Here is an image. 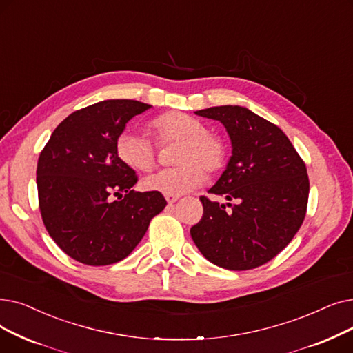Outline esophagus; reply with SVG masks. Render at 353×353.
Listing matches in <instances>:
<instances>
[{
	"label": "esophagus",
	"instance_id": "34e87169",
	"mask_svg": "<svg viewBox=\"0 0 353 353\" xmlns=\"http://www.w3.org/2000/svg\"><path fill=\"white\" fill-rule=\"evenodd\" d=\"M165 198L168 201V204H174V203H176V201L179 199V196H176V195H166Z\"/></svg>",
	"mask_w": 353,
	"mask_h": 353
}]
</instances>
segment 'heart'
I'll use <instances>...</instances> for the list:
<instances>
[{"label":"heart","instance_id":"obj_1","mask_svg":"<svg viewBox=\"0 0 353 353\" xmlns=\"http://www.w3.org/2000/svg\"><path fill=\"white\" fill-rule=\"evenodd\" d=\"M152 129L161 143H176L174 168H166L146 175L142 187L165 195H182L204 182V171L216 172L224 162V146L216 137L207 132L196 117L170 112L152 122ZM116 152L128 166L148 171L155 165L157 145L133 130H123L116 139Z\"/></svg>","mask_w":353,"mask_h":353}]
</instances>
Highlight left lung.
Here are the masks:
<instances>
[{"label":"left lung","instance_id":"1","mask_svg":"<svg viewBox=\"0 0 353 353\" xmlns=\"http://www.w3.org/2000/svg\"><path fill=\"white\" fill-rule=\"evenodd\" d=\"M195 114L221 122L232 150L224 172L208 190L227 203L201 196L204 214L191 237L201 254L218 267L256 268L276 257L305 220L306 165L280 128L247 108L225 105Z\"/></svg>","mask_w":353,"mask_h":353}]
</instances>
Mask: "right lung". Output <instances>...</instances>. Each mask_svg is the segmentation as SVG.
I'll return each mask as SVG.
<instances>
[{"label": "right lung", "instance_id": "right-lung-1", "mask_svg": "<svg viewBox=\"0 0 353 353\" xmlns=\"http://www.w3.org/2000/svg\"><path fill=\"white\" fill-rule=\"evenodd\" d=\"M149 108L138 100L110 99L76 110L41 150L37 190L43 223L64 253L83 264L108 265L128 257L166 205L161 192L132 190L138 176L116 152L126 123Z\"/></svg>", "mask_w": 353, "mask_h": 353}]
</instances>
